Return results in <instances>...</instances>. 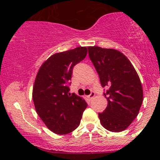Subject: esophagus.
<instances>
[{
    "instance_id": "esophagus-1",
    "label": "esophagus",
    "mask_w": 160,
    "mask_h": 160,
    "mask_svg": "<svg viewBox=\"0 0 160 160\" xmlns=\"http://www.w3.org/2000/svg\"><path fill=\"white\" fill-rule=\"evenodd\" d=\"M95 93L94 92H92L90 93V95L87 96V98H88L89 99L91 100V99H92V98H93L94 97H95Z\"/></svg>"
}]
</instances>
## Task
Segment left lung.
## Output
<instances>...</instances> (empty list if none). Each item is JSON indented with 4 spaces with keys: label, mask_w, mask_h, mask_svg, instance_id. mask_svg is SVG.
<instances>
[{
    "label": "left lung",
    "mask_w": 160,
    "mask_h": 160,
    "mask_svg": "<svg viewBox=\"0 0 160 160\" xmlns=\"http://www.w3.org/2000/svg\"><path fill=\"white\" fill-rule=\"evenodd\" d=\"M92 62L102 87L108 106L98 113L106 130L119 132L126 130L137 117L143 100L142 84L136 71L125 55L118 50L89 47Z\"/></svg>",
    "instance_id": "1"
}]
</instances>
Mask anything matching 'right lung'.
<instances>
[{"label":"right lung","instance_id":"right-lung-1","mask_svg":"<svg viewBox=\"0 0 160 160\" xmlns=\"http://www.w3.org/2000/svg\"><path fill=\"white\" fill-rule=\"evenodd\" d=\"M85 47L59 52L49 57L41 65L32 88V100L39 117L52 132L66 135L80 124L87 104L75 93L68 95V84L73 68L84 60Z\"/></svg>","mask_w":160,"mask_h":160}]
</instances>
